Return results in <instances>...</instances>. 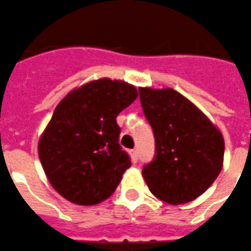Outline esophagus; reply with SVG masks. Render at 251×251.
<instances>
[{
	"instance_id": "1",
	"label": "esophagus",
	"mask_w": 251,
	"mask_h": 251,
	"mask_svg": "<svg viewBox=\"0 0 251 251\" xmlns=\"http://www.w3.org/2000/svg\"><path fill=\"white\" fill-rule=\"evenodd\" d=\"M130 156H131V160H133L134 163H137V160H138V151L131 150L130 151Z\"/></svg>"
}]
</instances>
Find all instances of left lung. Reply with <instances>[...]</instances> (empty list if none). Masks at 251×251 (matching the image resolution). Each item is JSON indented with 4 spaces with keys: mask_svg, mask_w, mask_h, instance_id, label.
Instances as JSON below:
<instances>
[{
    "mask_svg": "<svg viewBox=\"0 0 251 251\" xmlns=\"http://www.w3.org/2000/svg\"><path fill=\"white\" fill-rule=\"evenodd\" d=\"M139 99L155 137V156L142 170L147 187L172 205L192 201L223 168V134L196 105L171 88H139Z\"/></svg>",
    "mask_w": 251,
    "mask_h": 251,
    "instance_id": "left-lung-1",
    "label": "left lung"
}]
</instances>
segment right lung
<instances>
[{"label":"right lung","instance_id":"right-lung-1","mask_svg":"<svg viewBox=\"0 0 251 251\" xmlns=\"http://www.w3.org/2000/svg\"><path fill=\"white\" fill-rule=\"evenodd\" d=\"M138 96L131 84L99 79L71 91L55 108L38 154L56 192L77 205H95L116 191L131 166L118 143L117 116Z\"/></svg>","mask_w":251,"mask_h":251}]
</instances>
